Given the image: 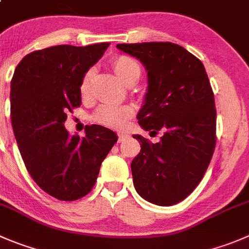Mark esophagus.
Here are the masks:
<instances>
[{"mask_svg": "<svg viewBox=\"0 0 249 249\" xmlns=\"http://www.w3.org/2000/svg\"><path fill=\"white\" fill-rule=\"evenodd\" d=\"M128 134L127 133H123V132H121V133H118V143H121V142H123L124 139L128 138Z\"/></svg>", "mask_w": 249, "mask_h": 249, "instance_id": "esophagus-1", "label": "esophagus"}]
</instances>
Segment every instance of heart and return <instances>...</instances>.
Listing matches in <instances>:
<instances>
[{"instance_id":"heart-1","label":"heart","mask_w":249,"mask_h":249,"mask_svg":"<svg viewBox=\"0 0 249 249\" xmlns=\"http://www.w3.org/2000/svg\"><path fill=\"white\" fill-rule=\"evenodd\" d=\"M112 68L116 75L127 85L134 84L139 79L142 73L139 63L129 56H118L113 58ZM91 77H93V70L88 71L83 77L80 83V94L83 96L89 94ZM132 115H133V108L129 105H116V104L106 103L99 106L94 113V120L112 128H121L126 124Z\"/></svg>"}]
</instances>
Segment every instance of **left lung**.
Masks as SVG:
<instances>
[{
    "instance_id": "8db88e82",
    "label": "left lung",
    "mask_w": 249,
    "mask_h": 249,
    "mask_svg": "<svg viewBox=\"0 0 249 249\" xmlns=\"http://www.w3.org/2000/svg\"><path fill=\"white\" fill-rule=\"evenodd\" d=\"M118 50L145 67L148 88L138 123L160 133L159 143L134 134L141 153L131 164L142 198L170 207L199 184L215 149L216 110L205 68L184 47L172 42L118 44Z\"/></svg>"
}]
</instances>
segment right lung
I'll return each instance as SVG.
<instances>
[{
	"label": "right lung",
	"mask_w": 249,
	"mask_h": 249,
	"mask_svg": "<svg viewBox=\"0 0 249 249\" xmlns=\"http://www.w3.org/2000/svg\"><path fill=\"white\" fill-rule=\"evenodd\" d=\"M108 45L30 52L11 80V121L23 161L37 186L60 200H77L91 191L118 139L100 124L85 127L83 138L65 128L68 111L82 104L83 77Z\"/></svg>",
	"instance_id": "right-lung-1"
}]
</instances>
